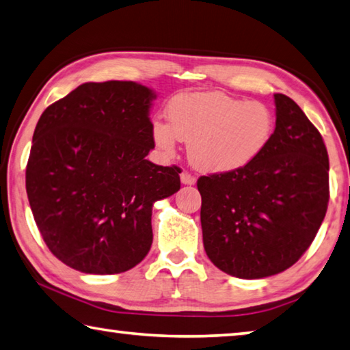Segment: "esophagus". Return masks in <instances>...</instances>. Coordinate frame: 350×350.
Wrapping results in <instances>:
<instances>
[{"label":"esophagus","instance_id":"1","mask_svg":"<svg viewBox=\"0 0 350 350\" xmlns=\"http://www.w3.org/2000/svg\"><path fill=\"white\" fill-rule=\"evenodd\" d=\"M180 180H182L183 185H194L196 177L191 173H188V171H182V173H180Z\"/></svg>","mask_w":350,"mask_h":350}]
</instances>
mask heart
Listing matches in <instances>:
<instances>
[{
    "mask_svg": "<svg viewBox=\"0 0 350 350\" xmlns=\"http://www.w3.org/2000/svg\"><path fill=\"white\" fill-rule=\"evenodd\" d=\"M167 116L170 125H153L157 147L173 153L177 139L188 142L191 162L211 173L246 167L266 148L274 131V116L265 104L217 92L177 94L170 100Z\"/></svg>",
    "mask_w": 350,
    "mask_h": 350,
    "instance_id": "heart-1",
    "label": "heart"
}]
</instances>
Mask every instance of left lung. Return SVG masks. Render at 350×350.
<instances>
[{
  "label": "left lung",
  "mask_w": 350,
  "mask_h": 350,
  "mask_svg": "<svg viewBox=\"0 0 350 350\" xmlns=\"http://www.w3.org/2000/svg\"><path fill=\"white\" fill-rule=\"evenodd\" d=\"M274 99L275 130L260 156L197 180L206 256L247 280L297 263L327 211L329 157L320 131L286 94Z\"/></svg>",
  "instance_id": "1"
}]
</instances>
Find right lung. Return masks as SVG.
Listing matches in <instances>:
<instances>
[{
    "label": "right lung",
    "instance_id": "obj_1",
    "mask_svg": "<svg viewBox=\"0 0 350 350\" xmlns=\"http://www.w3.org/2000/svg\"><path fill=\"white\" fill-rule=\"evenodd\" d=\"M156 96L131 81L87 82L38 120L25 189L50 252L85 274H119L153 243L156 200L180 189V168L145 159Z\"/></svg>",
    "mask_w": 350,
    "mask_h": 350
}]
</instances>
